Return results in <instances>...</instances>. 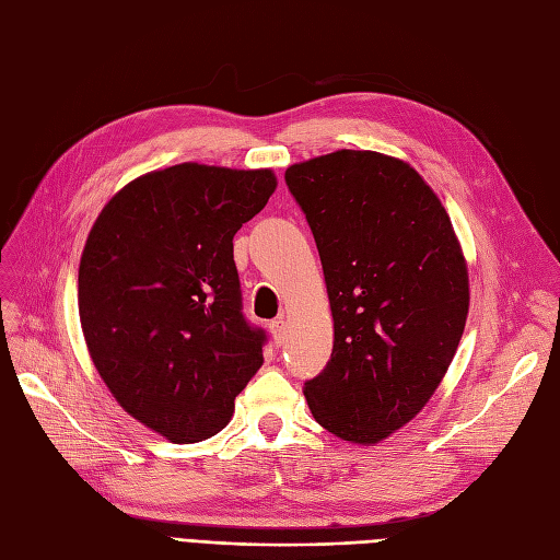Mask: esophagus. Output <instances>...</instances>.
I'll use <instances>...</instances> for the list:
<instances>
[{
	"mask_svg": "<svg viewBox=\"0 0 560 560\" xmlns=\"http://www.w3.org/2000/svg\"><path fill=\"white\" fill-rule=\"evenodd\" d=\"M270 334H273V341H276L278 346H282L284 338H287V319H284V317H278V319L270 322Z\"/></svg>",
	"mask_w": 560,
	"mask_h": 560,
	"instance_id": "34e87169",
	"label": "esophagus"
}]
</instances>
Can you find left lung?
<instances>
[{"mask_svg":"<svg viewBox=\"0 0 560 560\" xmlns=\"http://www.w3.org/2000/svg\"><path fill=\"white\" fill-rule=\"evenodd\" d=\"M334 317L331 360L303 395L322 428L378 444L442 383L465 331L469 280L442 200L409 163L341 149L290 165Z\"/></svg>","mask_w":560,"mask_h":560,"instance_id":"8db88e82","label":"left lung"}]
</instances>
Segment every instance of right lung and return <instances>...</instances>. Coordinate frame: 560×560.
<instances>
[{
    "mask_svg": "<svg viewBox=\"0 0 560 560\" xmlns=\"http://www.w3.org/2000/svg\"><path fill=\"white\" fill-rule=\"evenodd\" d=\"M276 186L273 171L179 163L126 184L89 233L79 317L91 360L116 401L173 444L224 430L264 364L233 235Z\"/></svg>",
    "mask_w": 560,
    "mask_h": 560,
    "instance_id": "1",
    "label": "right lung"
}]
</instances>
